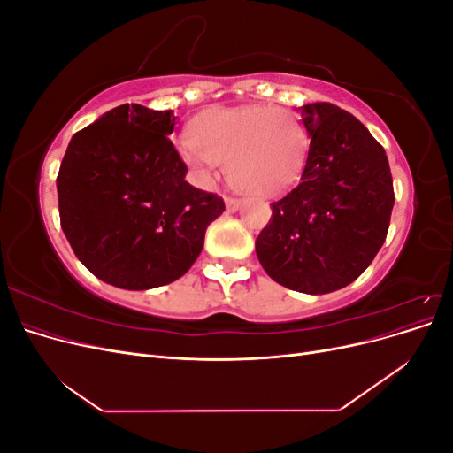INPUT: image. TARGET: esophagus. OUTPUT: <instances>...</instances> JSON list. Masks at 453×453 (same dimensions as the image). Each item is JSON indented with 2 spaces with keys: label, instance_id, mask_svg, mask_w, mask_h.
I'll list each match as a JSON object with an SVG mask.
<instances>
[{
  "label": "esophagus",
  "instance_id": "obj_1",
  "mask_svg": "<svg viewBox=\"0 0 453 453\" xmlns=\"http://www.w3.org/2000/svg\"><path fill=\"white\" fill-rule=\"evenodd\" d=\"M225 205H226V210H228V211L234 213V211H238V208H240V200L226 196V198H225Z\"/></svg>",
  "mask_w": 453,
  "mask_h": 453
}]
</instances>
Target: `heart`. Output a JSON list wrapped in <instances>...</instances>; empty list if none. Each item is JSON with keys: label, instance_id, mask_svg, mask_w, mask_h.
Instances as JSON below:
<instances>
[{"label": "heart", "instance_id": "obj_1", "mask_svg": "<svg viewBox=\"0 0 453 453\" xmlns=\"http://www.w3.org/2000/svg\"><path fill=\"white\" fill-rule=\"evenodd\" d=\"M310 135L295 113L268 105H213L188 125L180 157L202 181L225 162L228 183L255 198L293 188L304 172Z\"/></svg>", "mask_w": 453, "mask_h": 453}]
</instances>
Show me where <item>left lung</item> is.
Here are the masks:
<instances>
[{"instance_id":"obj_1","label":"left lung","mask_w":453,"mask_h":453,"mask_svg":"<svg viewBox=\"0 0 453 453\" xmlns=\"http://www.w3.org/2000/svg\"><path fill=\"white\" fill-rule=\"evenodd\" d=\"M298 111L310 135L306 166L272 203L255 251L273 281L325 295L357 280L386 242L393 180L386 150L351 113L328 102Z\"/></svg>"}]
</instances>
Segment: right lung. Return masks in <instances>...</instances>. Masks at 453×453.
I'll return each instance as SVG.
<instances>
[{
	"instance_id": "add662e5",
	"label": "right lung",
	"mask_w": 453,
	"mask_h": 453,
	"mask_svg": "<svg viewBox=\"0 0 453 453\" xmlns=\"http://www.w3.org/2000/svg\"><path fill=\"white\" fill-rule=\"evenodd\" d=\"M175 115L122 104L77 132L57 177L60 225L75 257L119 289L145 291L195 265L217 195L185 181L168 135Z\"/></svg>"
}]
</instances>
